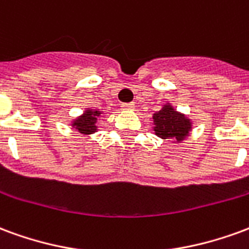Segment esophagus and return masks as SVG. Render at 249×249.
Segmentation results:
<instances>
[{
	"label": "esophagus",
	"instance_id": "1",
	"mask_svg": "<svg viewBox=\"0 0 249 249\" xmlns=\"http://www.w3.org/2000/svg\"><path fill=\"white\" fill-rule=\"evenodd\" d=\"M121 108L125 109V110H133V109H135V104H133V103H124V104H121Z\"/></svg>",
	"mask_w": 249,
	"mask_h": 249
}]
</instances>
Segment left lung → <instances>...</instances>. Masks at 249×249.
I'll use <instances>...</instances> for the list:
<instances>
[{"instance_id":"left-lung-1","label":"left lung","mask_w":249,"mask_h":249,"mask_svg":"<svg viewBox=\"0 0 249 249\" xmlns=\"http://www.w3.org/2000/svg\"><path fill=\"white\" fill-rule=\"evenodd\" d=\"M155 132L161 139H172L176 141H183L191 130V121L178 113L171 105H164L161 110L153 114Z\"/></svg>"}]
</instances>
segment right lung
I'll list each match as a JSON object with an SVG mask.
<instances>
[{
    "instance_id": "obj_1",
    "label": "right lung",
    "mask_w": 249,
    "mask_h": 249,
    "mask_svg": "<svg viewBox=\"0 0 249 249\" xmlns=\"http://www.w3.org/2000/svg\"><path fill=\"white\" fill-rule=\"evenodd\" d=\"M101 114L100 110H92V109H88L85 113L82 114L81 117H78L77 120L73 121V126L76 128L80 133H84V135H90L93 132L97 130V126H96V121H97V117Z\"/></svg>"
}]
</instances>
